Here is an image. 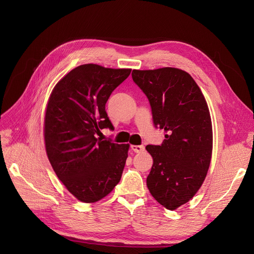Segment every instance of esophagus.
I'll return each instance as SVG.
<instances>
[{"mask_svg": "<svg viewBox=\"0 0 254 254\" xmlns=\"http://www.w3.org/2000/svg\"><path fill=\"white\" fill-rule=\"evenodd\" d=\"M131 150L134 153H141V152L144 151V147L142 146V144H138V146H135V144H133V146H131Z\"/></svg>", "mask_w": 254, "mask_h": 254, "instance_id": "obj_1", "label": "esophagus"}]
</instances>
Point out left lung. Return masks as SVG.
Listing matches in <instances>:
<instances>
[{
  "mask_svg": "<svg viewBox=\"0 0 254 254\" xmlns=\"http://www.w3.org/2000/svg\"><path fill=\"white\" fill-rule=\"evenodd\" d=\"M131 76L149 99L155 127L167 132L161 146L146 147L154 160L147 186L161 205L175 210L193 198L207 175L213 143L209 108L184 70H132Z\"/></svg>",
  "mask_w": 254,
  "mask_h": 254,
  "instance_id": "8db88e82",
  "label": "left lung"
}]
</instances>
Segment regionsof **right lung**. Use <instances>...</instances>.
Here are the masks:
<instances>
[{
	"instance_id": "right-lung-1",
	"label": "right lung",
	"mask_w": 254,
	"mask_h": 254,
	"mask_svg": "<svg viewBox=\"0 0 254 254\" xmlns=\"http://www.w3.org/2000/svg\"><path fill=\"white\" fill-rule=\"evenodd\" d=\"M130 71L83 64L66 74L50 95L44 123L46 153L59 180L81 202L101 200L121 181L129 146L96 134L114 129L105 103Z\"/></svg>"
}]
</instances>
